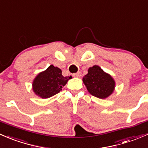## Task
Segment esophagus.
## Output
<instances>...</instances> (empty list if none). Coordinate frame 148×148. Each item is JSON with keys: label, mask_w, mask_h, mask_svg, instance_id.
<instances>
[{"label": "esophagus", "mask_w": 148, "mask_h": 148, "mask_svg": "<svg viewBox=\"0 0 148 148\" xmlns=\"http://www.w3.org/2000/svg\"><path fill=\"white\" fill-rule=\"evenodd\" d=\"M82 76V73L80 72H77V73H75V74H73V77H80Z\"/></svg>", "instance_id": "esophagus-1"}]
</instances>
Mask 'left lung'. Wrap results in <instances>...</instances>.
Segmentation results:
<instances>
[{"label": "left lung", "instance_id": "obj_1", "mask_svg": "<svg viewBox=\"0 0 148 148\" xmlns=\"http://www.w3.org/2000/svg\"><path fill=\"white\" fill-rule=\"evenodd\" d=\"M83 82L91 95L100 99L110 96L115 85L112 77L96 65L88 69V74L83 77Z\"/></svg>", "mask_w": 148, "mask_h": 148}]
</instances>
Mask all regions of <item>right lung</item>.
Listing matches in <instances>:
<instances>
[{"label": "right lung", "mask_w": 148, "mask_h": 148, "mask_svg": "<svg viewBox=\"0 0 148 148\" xmlns=\"http://www.w3.org/2000/svg\"><path fill=\"white\" fill-rule=\"evenodd\" d=\"M62 70L58 67L51 65L46 71L38 74L33 82V89L35 94L40 97H51L62 90L69 79L64 77Z\"/></svg>", "instance_id": "obj_1"}]
</instances>
